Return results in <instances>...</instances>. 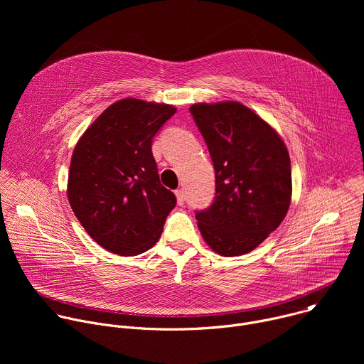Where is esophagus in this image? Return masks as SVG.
I'll use <instances>...</instances> for the list:
<instances>
[{
    "mask_svg": "<svg viewBox=\"0 0 364 364\" xmlns=\"http://www.w3.org/2000/svg\"><path fill=\"white\" fill-rule=\"evenodd\" d=\"M176 197H177V201H178V204H184V200H186V194H184V190H183V188H178V190H176Z\"/></svg>",
    "mask_w": 364,
    "mask_h": 364,
    "instance_id": "34e87169",
    "label": "esophagus"
}]
</instances>
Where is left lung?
<instances>
[{"instance_id":"left-lung-1","label":"left lung","mask_w":364,"mask_h":364,"mask_svg":"<svg viewBox=\"0 0 364 364\" xmlns=\"http://www.w3.org/2000/svg\"><path fill=\"white\" fill-rule=\"evenodd\" d=\"M215 167L216 196L196 212L205 243L222 256L261 245L291 204V161L277 131L239 102L190 107Z\"/></svg>"}]
</instances>
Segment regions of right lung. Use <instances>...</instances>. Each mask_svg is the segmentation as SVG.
Wrapping results in <instances>:
<instances>
[{
    "label": "right lung",
    "mask_w": 364,
    "mask_h": 364,
    "mask_svg": "<svg viewBox=\"0 0 364 364\" xmlns=\"http://www.w3.org/2000/svg\"><path fill=\"white\" fill-rule=\"evenodd\" d=\"M176 112L167 103L121 99L76 144L68 198L80 225L103 249L135 256L160 239L177 200L160 183L151 145Z\"/></svg>",
    "instance_id": "right-lung-1"
}]
</instances>
